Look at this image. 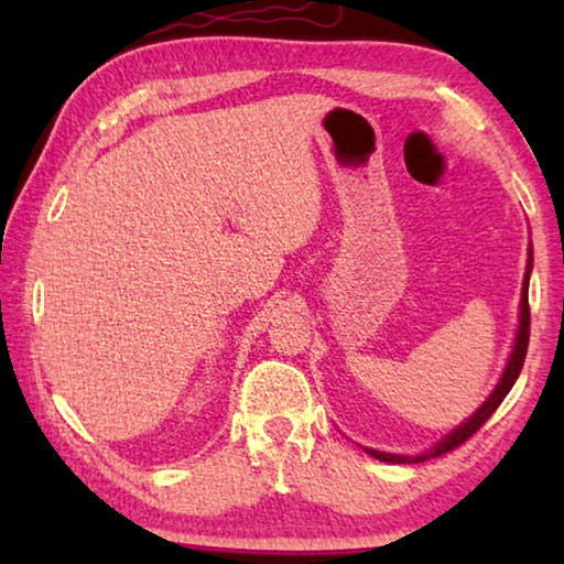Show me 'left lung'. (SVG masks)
Instances as JSON below:
<instances>
[{
  "label": "left lung",
  "mask_w": 564,
  "mask_h": 564,
  "mask_svg": "<svg viewBox=\"0 0 564 564\" xmlns=\"http://www.w3.org/2000/svg\"><path fill=\"white\" fill-rule=\"evenodd\" d=\"M530 261H532V251H530ZM530 269L532 263H528V273H524V285H522V303H520V330H518V338H514V348H512V356L508 368H505V373L500 378L498 388L492 390V395L485 400L482 408L477 410V413L463 423L460 427H455V431L445 437V441L437 443L433 451H427L423 455H393V453H380V451H370L366 447L368 455H373L376 460H383V463H425L431 460V457H441L445 453L455 451L457 445H463L467 437H473L480 427L488 423V417L498 410V405L505 400V395L510 393V388L514 386V380H518L520 370H522V362L524 356H528V343H530V303H528V283H530Z\"/></svg>",
  "instance_id": "left-lung-1"
}]
</instances>
